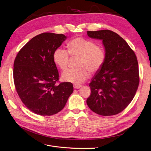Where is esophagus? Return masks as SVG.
<instances>
[{
  "mask_svg": "<svg viewBox=\"0 0 151 151\" xmlns=\"http://www.w3.org/2000/svg\"><path fill=\"white\" fill-rule=\"evenodd\" d=\"M73 87H74V88L78 89V88L81 87V86H80V85H78V84H74V85H73Z\"/></svg>",
  "mask_w": 151,
  "mask_h": 151,
  "instance_id": "34e87169",
  "label": "esophagus"
}]
</instances>
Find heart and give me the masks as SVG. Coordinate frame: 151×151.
Masks as SVG:
<instances>
[{
  "label": "heart",
  "instance_id": "b5f03b06",
  "mask_svg": "<svg viewBox=\"0 0 151 151\" xmlns=\"http://www.w3.org/2000/svg\"><path fill=\"white\" fill-rule=\"evenodd\" d=\"M68 52L61 48H56L53 54L55 64L63 71L67 70L69 63V55L78 56L75 69L68 70L63 74L65 81L80 84L90 76V72L97 73L104 63L106 55L103 48L96 44L91 39L83 37H75L67 45Z\"/></svg>",
  "mask_w": 151,
  "mask_h": 151
}]
</instances>
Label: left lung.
I'll return each instance as SVG.
<instances>
[{"mask_svg":"<svg viewBox=\"0 0 151 151\" xmlns=\"http://www.w3.org/2000/svg\"><path fill=\"white\" fill-rule=\"evenodd\" d=\"M101 39L106 50L104 63L92 78L88 107L103 116L116 115L132 101L138 87V64L133 50L117 33L109 29L87 32Z\"/></svg>","mask_w":151,"mask_h":151,"instance_id":"obj_1","label":"left lung"}]
</instances>
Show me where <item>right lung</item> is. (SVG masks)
Listing matches in <instances>:
<instances>
[{
  "label": "right lung",
  "mask_w": 151,
  "mask_h": 151,
  "mask_svg": "<svg viewBox=\"0 0 151 151\" xmlns=\"http://www.w3.org/2000/svg\"><path fill=\"white\" fill-rule=\"evenodd\" d=\"M66 36L43 33L33 37L18 52L14 62L13 79L16 92L24 105L42 116L58 113L73 92V84L59 81L53 59L55 50Z\"/></svg>",
  "instance_id": "add662e5"
}]
</instances>
